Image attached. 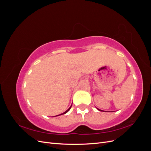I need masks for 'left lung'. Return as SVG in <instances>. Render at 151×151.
Listing matches in <instances>:
<instances>
[{
  "label": "left lung",
  "mask_w": 151,
  "mask_h": 151,
  "mask_svg": "<svg viewBox=\"0 0 151 151\" xmlns=\"http://www.w3.org/2000/svg\"><path fill=\"white\" fill-rule=\"evenodd\" d=\"M99 111H101V110H100V109H99Z\"/></svg>",
  "instance_id": "left-lung-1"
}]
</instances>
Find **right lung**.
<instances>
[{
  "mask_svg": "<svg viewBox=\"0 0 151 151\" xmlns=\"http://www.w3.org/2000/svg\"><path fill=\"white\" fill-rule=\"evenodd\" d=\"M71 106H70V108H68V109H67V111H65V112H64V113H62V114H61V115H63V114H65V113H67V112H68V111H69V109H70V108H71ZM57 116H58V115H57Z\"/></svg>",
  "mask_w": 151,
  "mask_h": 151,
  "instance_id": "1",
  "label": "right lung"
}]
</instances>
